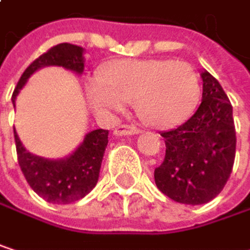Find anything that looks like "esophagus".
Instances as JSON below:
<instances>
[{"mask_svg":"<svg viewBox=\"0 0 250 250\" xmlns=\"http://www.w3.org/2000/svg\"><path fill=\"white\" fill-rule=\"evenodd\" d=\"M137 133H139V128L130 125H120L114 130L116 136H127V134H137Z\"/></svg>","mask_w":250,"mask_h":250,"instance_id":"esophagus-1","label":"esophagus"}]
</instances>
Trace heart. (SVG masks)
I'll return each mask as SVG.
<instances>
[{"mask_svg":"<svg viewBox=\"0 0 250 250\" xmlns=\"http://www.w3.org/2000/svg\"><path fill=\"white\" fill-rule=\"evenodd\" d=\"M94 111L108 117L131 103L139 119L152 127H169L184 120L200 98V79L187 62L168 59L113 61L100 81L86 83Z\"/></svg>","mask_w":250,"mask_h":250,"instance_id":"obj_1","label":"heart"}]
</instances>
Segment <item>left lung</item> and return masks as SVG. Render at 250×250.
Wrapping results in <instances>:
<instances>
[{
  "label": "left lung",
  "mask_w": 250,
  "mask_h": 250,
  "mask_svg": "<svg viewBox=\"0 0 250 250\" xmlns=\"http://www.w3.org/2000/svg\"><path fill=\"white\" fill-rule=\"evenodd\" d=\"M203 101L181 125L161 133L167 152L155 169L156 187L182 204H206L220 194L236 155L233 108L219 81L204 71Z\"/></svg>",
  "instance_id": "8db88e82"
}]
</instances>
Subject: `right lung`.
I'll use <instances>...</instances> for the list:
<instances>
[{"instance_id":"add662e5","label":"right lung","mask_w":250,"mask_h":250,"mask_svg":"<svg viewBox=\"0 0 250 250\" xmlns=\"http://www.w3.org/2000/svg\"><path fill=\"white\" fill-rule=\"evenodd\" d=\"M82 53L83 49L76 44L61 43L40 55L23 72L11 97L13 104H16V98L30 75L43 66H63L81 75L83 72ZM14 139L21 172L33 191L47 203H75L97 185L103 156L108 143V130L97 128L89 131L75 152L61 161H49L25 150L16 130Z\"/></svg>"}]
</instances>
